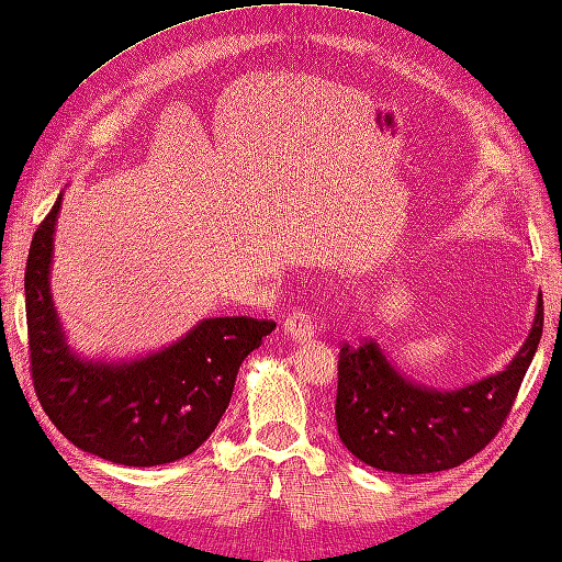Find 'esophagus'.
Segmentation results:
<instances>
[{
    "mask_svg": "<svg viewBox=\"0 0 562 562\" xmlns=\"http://www.w3.org/2000/svg\"><path fill=\"white\" fill-rule=\"evenodd\" d=\"M282 327H284V335L292 337L294 341H306V339L313 337V323H311L308 315L301 313V311L286 315V321H284Z\"/></svg>",
    "mask_w": 562,
    "mask_h": 562,
    "instance_id": "1",
    "label": "esophagus"
}]
</instances>
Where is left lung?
<instances>
[{
  "mask_svg": "<svg viewBox=\"0 0 562 562\" xmlns=\"http://www.w3.org/2000/svg\"><path fill=\"white\" fill-rule=\"evenodd\" d=\"M541 333L539 294L535 325L510 366L453 392L406 380L378 341L341 344L335 404L341 443L366 465L384 472L425 474L465 463L506 423Z\"/></svg>",
  "mask_w": 562,
  "mask_h": 562,
  "instance_id": "obj_1",
  "label": "left lung"
}]
</instances>
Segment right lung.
<instances>
[{
	"instance_id": "1",
	"label": "right lung",
	"mask_w": 562,
	"mask_h": 562,
	"mask_svg": "<svg viewBox=\"0 0 562 562\" xmlns=\"http://www.w3.org/2000/svg\"><path fill=\"white\" fill-rule=\"evenodd\" d=\"M61 194L35 229L25 263V318L40 406L78 449L151 468L196 451L218 427L244 358L276 329L247 315L209 318L137 361H82L68 349L49 292Z\"/></svg>"
}]
</instances>
